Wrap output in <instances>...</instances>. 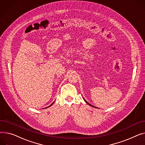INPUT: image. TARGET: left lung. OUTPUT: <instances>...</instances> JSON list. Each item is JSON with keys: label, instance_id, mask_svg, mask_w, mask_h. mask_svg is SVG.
I'll return each mask as SVG.
<instances>
[{"label": "left lung", "instance_id": "8db88e82", "mask_svg": "<svg viewBox=\"0 0 145 145\" xmlns=\"http://www.w3.org/2000/svg\"><path fill=\"white\" fill-rule=\"evenodd\" d=\"M84 101H86V103H88V104H89V105H90V106H92V107H94V106H93V105H91V104H89V103H88V101H86V100H84ZM95 108H96V107H95Z\"/></svg>", "mask_w": 145, "mask_h": 145}]
</instances>
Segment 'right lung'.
<instances>
[{
	"label": "right lung",
	"mask_w": 145,
	"mask_h": 145,
	"mask_svg": "<svg viewBox=\"0 0 145 145\" xmlns=\"http://www.w3.org/2000/svg\"><path fill=\"white\" fill-rule=\"evenodd\" d=\"M53 103H52V104H51V105H50V106H49V107H50V106H51V105H52V104H53Z\"/></svg>",
	"instance_id": "right-lung-1"
}]
</instances>
